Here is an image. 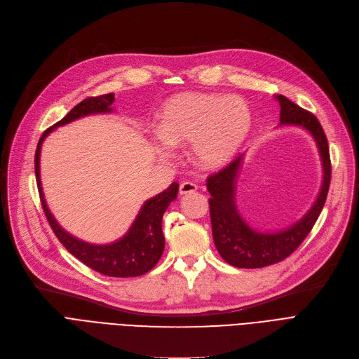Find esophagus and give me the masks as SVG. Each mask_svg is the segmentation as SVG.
<instances>
[{
	"mask_svg": "<svg viewBox=\"0 0 359 359\" xmlns=\"http://www.w3.org/2000/svg\"><path fill=\"white\" fill-rule=\"evenodd\" d=\"M198 191V186L192 182H183L179 187L180 195H189V194H195Z\"/></svg>",
	"mask_w": 359,
	"mask_h": 359,
	"instance_id": "obj_1",
	"label": "esophagus"
}]
</instances>
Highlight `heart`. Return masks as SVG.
I'll list each match as a JSON object with an SVG mask.
<instances>
[{
  "instance_id": "1",
  "label": "heart",
  "mask_w": 359,
  "mask_h": 359,
  "mask_svg": "<svg viewBox=\"0 0 359 359\" xmlns=\"http://www.w3.org/2000/svg\"><path fill=\"white\" fill-rule=\"evenodd\" d=\"M250 125V109L238 96L183 93L163 109L158 151L167 158L172 156V147L191 144L192 156L199 164L218 167L236 154Z\"/></svg>"
}]
</instances>
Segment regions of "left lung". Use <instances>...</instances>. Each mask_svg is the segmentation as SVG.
<instances>
[{
    "label": "left lung",
    "mask_w": 359,
    "mask_h": 359,
    "mask_svg": "<svg viewBox=\"0 0 359 359\" xmlns=\"http://www.w3.org/2000/svg\"><path fill=\"white\" fill-rule=\"evenodd\" d=\"M280 104V125H298L307 129L317 142L323 163V184L311 210L287 230L259 233L250 229L240 217L236 206V177L241 156L206 179L211 194L210 214L212 237L221 257L236 268H265L292 255L311 231L322 212L332 177L329 144L325 130L311 111L304 110L285 96H276Z\"/></svg>",
    "instance_id": "1"
}]
</instances>
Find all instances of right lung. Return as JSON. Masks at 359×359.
Segmentation results:
<instances>
[{
    "mask_svg": "<svg viewBox=\"0 0 359 359\" xmlns=\"http://www.w3.org/2000/svg\"><path fill=\"white\" fill-rule=\"evenodd\" d=\"M115 102V94H103L97 97H87L75 106L65 118L56 122L53 126L48 128L37 144L34 153V173L36 183L39 189L42 208L49 221V225L55 236L62 243V246L72 255L81 260L84 265L91 268L102 275L115 278H129L140 276L153 269L160 260L164 252V236L161 230L163 214L168 208L170 202L177 198L179 184L175 182L167 189L157 196L148 199L141 208L138 217L135 218L129 231L111 244H88L74 236L68 234L61 229V225L55 221L50 214L41 184V168L39 157L41 147L45 137L49 135L55 128L67 125L75 119L91 115V113H107L111 110V103Z\"/></svg>",
    "mask_w": 359,
    "mask_h": 359,
    "instance_id": "obj_1",
    "label": "right lung"
}]
</instances>
